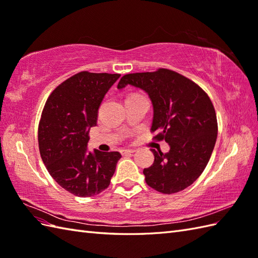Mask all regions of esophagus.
Instances as JSON below:
<instances>
[{
    "instance_id": "obj_1",
    "label": "esophagus",
    "mask_w": 258,
    "mask_h": 258,
    "mask_svg": "<svg viewBox=\"0 0 258 258\" xmlns=\"http://www.w3.org/2000/svg\"><path fill=\"white\" fill-rule=\"evenodd\" d=\"M133 153H135L134 149H122V151H121L122 155H131Z\"/></svg>"
}]
</instances>
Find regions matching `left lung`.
<instances>
[{
    "label": "left lung",
    "instance_id": "left-lung-1",
    "mask_svg": "<svg viewBox=\"0 0 258 258\" xmlns=\"http://www.w3.org/2000/svg\"><path fill=\"white\" fill-rule=\"evenodd\" d=\"M127 85L147 92L154 107V140L169 144L168 153L152 152L154 164L143 170L146 183L158 192L176 194L192 184L205 170L215 145L218 121L209 95L192 80L169 69L125 75Z\"/></svg>",
    "mask_w": 258,
    "mask_h": 258
}]
</instances>
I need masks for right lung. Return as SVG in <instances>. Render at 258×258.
I'll return each instance as SVG.
<instances>
[{
    "label": "right lung",
    "mask_w": 258,
    "mask_h": 258,
    "mask_svg": "<svg viewBox=\"0 0 258 258\" xmlns=\"http://www.w3.org/2000/svg\"><path fill=\"white\" fill-rule=\"evenodd\" d=\"M118 74L81 71L60 83L48 97L38 125V145L48 172L77 197H92L109 187L118 152L89 153V130Z\"/></svg>",
    "instance_id": "1"
}]
</instances>
